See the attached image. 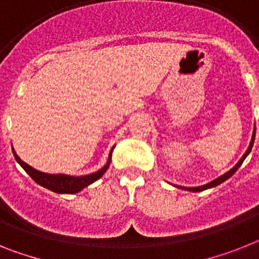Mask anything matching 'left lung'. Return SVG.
<instances>
[{
  "label": "left lung",
  "instance_id": "1",
  "mask_svg": "<svg viewBox=\"0 0 259 259\" xmlns=\"http://www.w3.org/2000/svg\"><path fill=\"white\" fill-rule=\"evenodd\" d=\"M254 138H255V130H254L253 137H251V142H250V145H249V149L246 150V153L244 154V156H242V158H241V159H240V162L237 163L236 166H234L233 168H232V170H230V171H228V172H227V174H224V175H221L220 178H217V179H214L213 182H210V183L205 184V186H201V187H195V188H191V187H183V190H187V191H192V192H200V191L208 190V188H212V187H216V186H219V184H221V183H223V182H225V180H227V179H229V178L232 177V175H233V174L236 172L237 170H238V168H240V166H241V164H242V162H244V160H245V158H246V156L249 155V153H250L251 147H253Z\"/></svg>",
  "mask_w": 259,
  "mask_h": 259
}]
</instances>
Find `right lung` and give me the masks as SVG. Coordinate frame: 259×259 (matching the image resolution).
I'll use <instances>...</instances> for the list:
<instances>
[{"label": "right lung", "mask_w": 259, "mask_h": 259, "mask_svg": "<svg viewBox=\"0 0 259 259\" xmlns=\"http://www.w3.org/2000/svg\"><path fill=\"white\" fill-rule=\"evenodd\" d=\"M113 151V150H112ZM112 151H110L109 160H108V164L104 166L101 170H99L97 172L91 174V175H85V177H68V175H51V174H45L40 172V171H36L35 168H32L31 166H29L27 163L23 162L17 153L13 149V154H14L15 160L23 167V170L29 174L32 179L35 180L36 183L40 184L45 188H49V190L54 191L56 193H76L81 191L82 188H85L87 186L92 184L93 182H96L97 179L103 177L104 172L108 170L110 163V158H112Z\"/></svg>", "instance_id": "right-lung-1"}]
</instances>
